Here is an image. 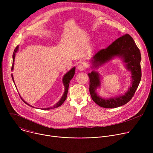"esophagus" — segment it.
<instances>
[{
  "mask_svg": "<svg viewBox=\"0 0 153 153\" xmlns=\"http://www.w3.org/2000/svg\"><path fill=\"white\" fill-rule=\"evenodd\" d=\"M86 65L85 63H80L77 67V68L79 71H83L86 69Z\"/></svg>",
  "mask_w": 153,
  "mask_h": 153,
  "instance_id": "esophagus-1",
  "label": "esophagus"
}]
</instances>
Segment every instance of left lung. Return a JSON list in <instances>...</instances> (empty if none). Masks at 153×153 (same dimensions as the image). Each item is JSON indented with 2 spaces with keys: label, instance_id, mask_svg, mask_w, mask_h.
<instances>
[{
  "label": "left lung",
  "instance_id": "obj_1",
  "mask_svg": "<svg viewBox=\"0 0 153 153\" xmlns=\"http://www.w3.org/2000/svg\"><path fill=\"white\" fill-rule=\"evenodd\" d=\"M114 56L121 57L126 63V68L131 72L132 85L124 95L105 99L97 96L96 90L100 85L99 74L94 71L88 74L90 93L93 101L99 106L106 108H113L125 105L134 96L141 80V54L133 39L125 34L113 42L105 49L99 51L92 59L94 67H98Z\"/></svg>",
  "mask_w": 153,
  "mask_h": 153
}]
</instances>
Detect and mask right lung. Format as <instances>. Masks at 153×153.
<instances>
[{"label": "right lung", "mask_w": 153, "mask_h": 153, "mask_svg": "<svg viewBox=\"0 0 153 153\" xmlns=\"http://www.w3.org/2000/svg\"><path fill=\"white\" fill-rule=\"evenodd\" d=\"M18 48H19V46H17V47H16V48L14 49V52H13V65H12V67H11V70H13V68H14V59H15V55H16V53H17V51H18ZM74 73H75V67L73 68L71 70H70L67 74H65V76H63V85H64V86H65V92H64L63 95L62 96V97L61 99H60L59 102H58L55 105H54V106H52V107L47 108H43V109H42V110H51V109L56 108L59 107V106H60V105L65 102V100H66L67 97V94H68V87H69L70 82V80L72 79V78L73 77V76H74ZM11 77H12L13 80V82H14L13 74H11ZM20 98L22 99L21 96H20ZM22 100L24 101V102H25L26 104H27L28 105L30 106L28 103H27L26 102H25L22 99ZM32 107H33V106H32Z\"/></svg>", "instance_id": "obj_1"}]
</instances>
